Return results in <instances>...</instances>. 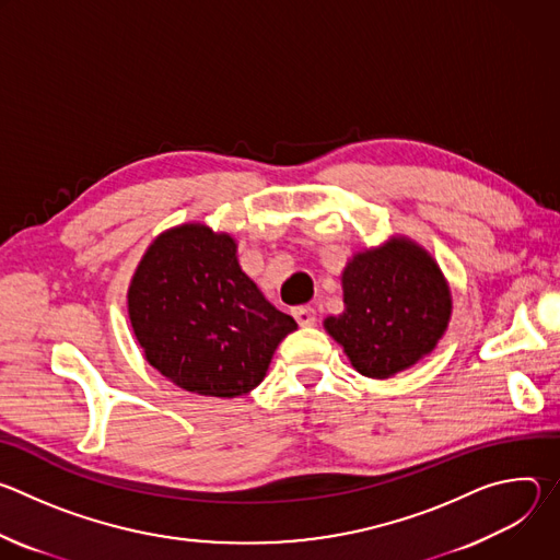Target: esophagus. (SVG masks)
<instances>
[{
	"label": "esophagus",
	"instance_id": "34e87169",
	"mask_svg": "<svg viewBox=\"0 0 560 560\" xmlns=\"http://www.w3.org/2000/svg\"><path fill=\"white\" fill-rule=\"evenodd\" d=\"M292 314H294L296 324H299L301 328H310V326H314V322H316V312H314V307H310V305L294 307Z\"/></svg>",
	"mask_w": 560,
	"mask_h": 560
}]
</instances>
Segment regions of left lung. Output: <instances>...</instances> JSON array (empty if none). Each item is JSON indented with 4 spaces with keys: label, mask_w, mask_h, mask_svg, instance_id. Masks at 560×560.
<instances>
[{
    "label": "left lung",
    "mask_w": 560,
    "mask_h": 560,
    "mask_svg": "<svg viewBox=\"0 0 560 560\" xmlns=\"http://www.w3.org/2000/svg\"><path fill=\"white\" fill-rule=\"evenodd\" d=\"M341 285L343 312L326 316L324 328L368 378L412 368L450 326V283L434 257L406 234L352 255Z\"/></svg>",
    "instance_id": "1"
}]
</instances>
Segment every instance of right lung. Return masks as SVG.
I'll return each mask as SVG.
<instances>
[{
	"label": "right lung",
	"instance_id": "1",
	"mask_svg": "<svg viewBox=\"0 0 560 560\" xmlns=\"http://www.w3.org/2000/svg\"><path fill=\"white\" fill-rule=\"evenodd\" d=\"M145 361L177 387L217 398L255 389L296 330L242 270L228 232L188 221L152 238L128 285Z\"/></svg>",
	"mask_w": 560,
	"mask_h": 560
}]
</instances>
